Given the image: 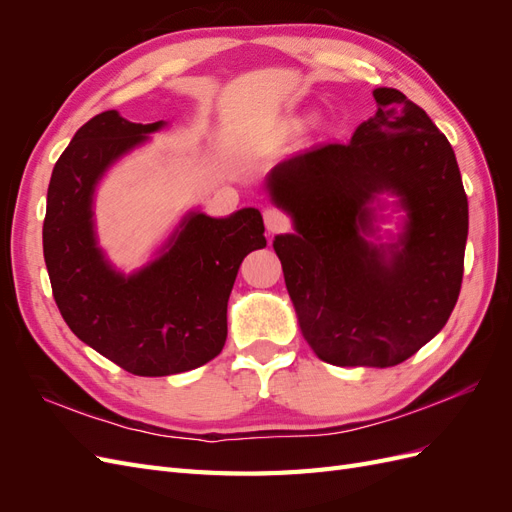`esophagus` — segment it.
I'll return each instance as SVG.
<instances>
[{"mask_svg":"<svg viewBox=\"0 0 512 512\" xmlns=\"http://www.w3.org/2000/svg\"><path fill=\"white\" fill-rule=\"evenodd\" d=\"M262 215H265V226H267L269 232H282V230L288 228V218L282 211L265 209V213H262Z\"/></svg>","mask_w":512,"mask_h":512,"instance_id":"34e87169","label":"esophagus"}]
</instances>
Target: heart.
Wrapping results in <instances>:
<instances>
[{
    "label": "heart",
    "mask_w": 512,
    "mask_h": 512,
    "mask_svg": "<svg viewBox=\"0 0 512 512\" xmlns=\"http://www.w3.org/2000/svg\"><path fill=\"white\" fill-rule=\"evenodd\" d=\"M309 117H312V113H299V115H292V117H288L286 119V128L288 130H297V128H301V126H305V123L309 121ZM320 126L324 128V130H331V121H320Z\"/></svg>",
    "instance_id": "heart-1"
}]
</instances>
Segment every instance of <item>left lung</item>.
<instances>
[{
    "label": "left lung",
    "instance_id": "1",
    "mask_svg": "<svg viewBox=\"0 0 512 512\" xmlns=\"http://www.w3.org/2000/svg\"><path fill=\"white\" fill-rule=\"evenodd\" d=\"M348 145L297 153L265 179L292 232L277 235L305 342L337 367H393L436 337L463 277L468 196L455 151L399 89ZM400 213L398 230L381 228Z\"/></svg>",
    "mask_w": 512,
    "mask_h": 512
}]
</instances>
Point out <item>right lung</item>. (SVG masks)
Masks as SVG:
<instances>
[{"label": "right lung", "instance_id": "right-lung-1", "mask_svg": "<svg viewBox=\"0 0 512 512\" xmlns=\"http://www.w3.org/2000/svg\"><path fill=\"white\" fill-rule=\"evenodd\" d=\"M166 126L117 111L89 119L53 168L42 226L46 271L70 331L145 378L183 374L222 352L241 262L267 245L254 207L226 218L190 209L143 267L113 265L98 237L96 192L108 170Z\"/></svg>", "mask_w": 512, "mask_h": 512}]
</instances>
